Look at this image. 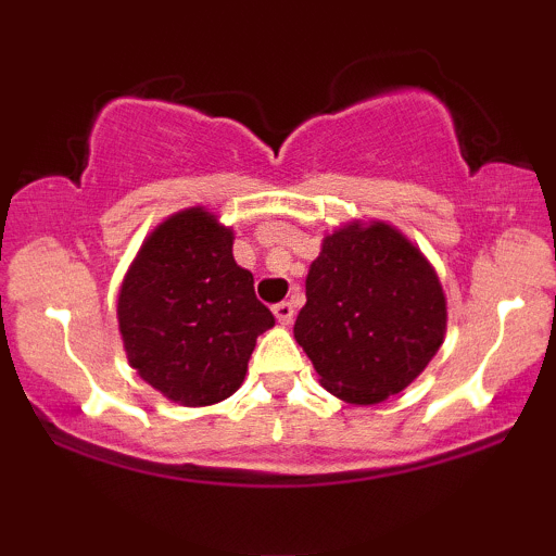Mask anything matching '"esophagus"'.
<instances>
[{"mask_svg":"<svg viewBox=\"0 0 556 556\" xmlns=\"http://www.w3.org/2000/svg\"><path fill=\"white\" fill-rule=\"evenodd\" d=\"M271 314L277 316L279 324H290L292 316H295V308H292V303H287V300H282V303H277L271 308Z\"/></svg>","mask_w":556,"mask_h":556,"instance_id":"esophagus-1","label":"esophagus"}]
</instances>
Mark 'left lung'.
Listing matches in <instances>:
<instances>
[{
	"mask_svg": "<svg viewBox=\"0 0 556 556\" xmlns=\"http://www.w3.org/2000/svg\"><path fill=\"white\" fill-rule=\"evenodd\" d=\"M444 327V292L429 261L376 222L324 240L305 277L295 340L331 394L374 405L429 366Z\"/></svg>",
	"mask_w": 556,
	"mask_h": 556,
	"instance_id": "left-lung-1",
	"label": "left lung"
}]
</instances>
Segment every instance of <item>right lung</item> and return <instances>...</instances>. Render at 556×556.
Instances as JSON below:
<instances>
[{
  "label": "right lung",
  "instance_id": "add662e5",
  "mask_svg": "<svg viewBox=\"0 0 556 556\" xmlns=\"http://www.w3.org/2000/svg\"><path fill=\"white\" fill-rule=\"evenodd\" d=\"M117 314L140 379L188 407L238 392L256 337L274 327L253 274L235 264L232 229L203 208L175 214L146 240Z\"/></svg>",
  "mask_w": 556,
  "mask_h": 556
}]
</instances>
